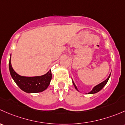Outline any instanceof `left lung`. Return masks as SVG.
<instances>
[{
    "mask_svg": "<svg viewBox=\"0 0 125 125\" xmlns=\"http://www.w3.org/2000/svg\"><path fill=\"white\" fill-rule=\"evenodd\" d=\"M110 77V76H108V78L107 79H106V80L104 81H103L102 82H101V83H99V84L97 85L96 86H95V87H94L93 88L92 90H91L90 93H88V94H94V93H96L99 92V91L100 90H101L103 88H104V86H105V85L106 84V83H107V82H108V81ZM73 85H74V87H75L76 89L78 91V88H77L76 86L75 85V84H74V83L73 82Z\"/></svg>",
    "mask_w": 125,
    "mask_h": 125,
    "instance_id": "1",
    "label": "left lung"
}]
</instances>
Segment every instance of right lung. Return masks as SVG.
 I'll use <instances>...</instances> for the list:
<instances>
[{"label": "right lung", "mask_w": 125, "mask_h": 125, "mask_svg": "<svg viewBox=\"0 0 125 125\" xmlns=\"http://www.w3.org/2000/svg\"><path fill=\"white\" fill-rule=\"evenodd\" d=\"M9 69L11 77L16 84L20 89L28 93H40L45 90L49 85L52 79L51 70L46 74L40 76L26 77L19 75L12 69L11 63V58L9 62Z\"/></svg>", "instance_id": "add662e5"}]
</instances>
